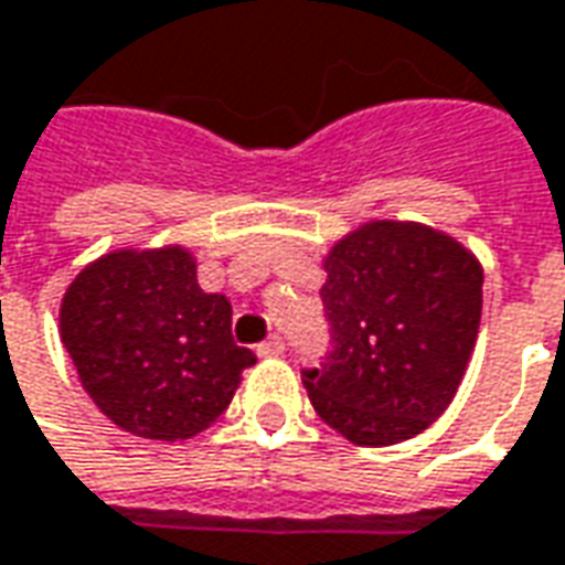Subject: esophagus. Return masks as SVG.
I'll use <instances>...</instances> for the list:
<instances>
[{"label": "esophagus", "instance_id": "1", "mask_svg": "<svg viewBox=\"0 0 565 565\" xmlns=\"http://www.w3.org/2000/svg\"><path fill=\"white\" fill-rule=\"evenodd\" d=\"M263 359H278V355H284V340L281 337H268L266 343H259V349H256Z\"/></svg>", "mask_w": 565, "mask_h": 565}]
</instances>
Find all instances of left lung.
<instances>
[{
  "instance_id": "obj_1",
  "label": "left lung",
  "mask_w": 565,
  "mask_h": 565,
  "mask_svg": "<svg viewBox=\"0 0 565 565\" xmlns=\"http://www.w3.org/2000/svg\"><path fill=\"white\" fill-rule=\"evenodd\" d=\"M333 349L302 374L315 414L352 445L405 443L451 405L482 318V263L424 222L371 218L324 256Z\"/></svg>"
}]
</instances>
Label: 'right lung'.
Here are the masks:
<instances>
[{
	"label": "right lung",
	"instance_id": "right-lung-1",
	"mask_svg": "<svg viewBox=\"0 0 565 565\" xmlns=\"http://www.w3.org/2000/svg\"><path fill=\"white\" fill-rule=\"evenodd\" d=\"M61 343L117 427L185 443L228 408L256 364L232 337V302L203 294L182 244L120 247L79 268L61 297Z\"/></svg>",
	"mask_w": 565,
	"mask_h": 565
}]
</instances>
